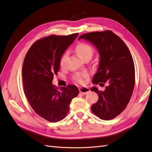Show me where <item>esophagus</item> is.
<instances>
[{
  "mask_svg": "<svg viewBox=\"0 0 152 152\" xmlns=\"http://www.w3.org/2000/svg\"><path fill=\"white\" fill-rule=\"evenodd\" d=\"M80 92L81 93L83 94H86L87 93H88L89 91H90V89H89L88 87H80L79 88Z\"/></svg>",
  "mask_w": 152,
  "mask_h": 152,
  "instance_id": "34e87169",
  "label": "esophagus"
}]
</instances>
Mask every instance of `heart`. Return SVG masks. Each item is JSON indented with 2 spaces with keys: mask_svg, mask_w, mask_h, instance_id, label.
Masks as SVG:
<instances>
[{
  "mask_svg": "<svg viewBox=\"0 0 152 152\" xmlns=\"http://www.w3.org/2000/svg\"><path fill=\"white\" fill-rule=\"evenodd\" d=\"M75 50L76 53L78 54L79 56L82 60L85 59L87 58H91L93 53H94V49L92 48V46L88 45L85 43H81V44H77ZM67 54L65 53L63 56H61L60 61V65L61 67H64L65 64V60L67 58ZM88 76L87 73H78L74 76V79H75L77 82L80 83H83V78Z\"/></svg>",
  "mask_w": 152,
  "mask_h": 152,
  "instance_id": "obj_1",
  "label": "heart"
}]
</instances>
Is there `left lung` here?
I'll list each match as a JSON object with an SVG mask.
<instances>
[{
	"mask_svg": "<svg viewBox=\"0 0 152 152\" xmlns=\"http://www.w3.org/2000/svg\"><path fill=\"white\" fill-rule=\"evenodd\" d=\"M96 47L99 54L98 71L94 84L107 83L104 91L96 87L91 91L98 94V101L92 104L93 113L103 120H110L119 115L129 103L135 85V67L129 49L118 35L109 30L81 35Z\"/></svg>",
	"mask_w": 152,
	"mask_h": 152,
	"instance_id": "1",
	"label": "left lung"
}]
</instances>
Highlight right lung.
Wrapping results in <instances>:
<instances>
[{
	"instance_id": "right-lung-1",
	"label": "right lung",
	"mask_w": 152,
	"mask_h": 152,
	"mask_svg": "<svg viewBox=\"0 0 152 152\" xmlns=\"http://www.w3.org/2000/svg\"><path fill=\"white\" fill-rule=\"evenodd\" d=\"M78 33L67 36L50 35L36 41L25 56L22 81L25 95L36 113L49 122L63 119L72 99L79 94L76 85L58 90L52 84L60 69L61 56Z\"/></svg>"
}]
</instances>
